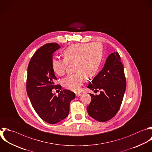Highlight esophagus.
<instances>
[{"instance_id":"esophagus-1","label":"esophagus","mask_w":152,"mask_h":152,"mask_svg":"<svg viewBox=\"0 0 152 152\" xmlns=\"http://www.w3.org/2000/svg\"><path fill=\"white\" fill-rule=\"evenodd\" d=\"M81 95V94L80 93H76V96H77V97H79V96H80Z\"/></svg>"}]
</instances>
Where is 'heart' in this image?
<instances>
[{"label": "heart", "instance_id": "heart-1", "mask_svg": "<svg viewBox=\"0 0 152 152\" xmlns=\"http://www.w3.org/2000/svg\"><path fill=\"white\" fill-rule=\"evenodd\" d=\"M63 59H53L52 69L58 76L65 74L68 65H72L74 73L62 80L66 89L78 91L85 81L93 78L98 72L103 61V47L99 43L72 44L62 52Z\"/></svg>", "mask_w": 152, "mask_h": 152}]
</instances>
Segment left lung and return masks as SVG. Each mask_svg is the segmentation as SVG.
Wrapping results in <instances>:
<instances>
[{"mask_svg": "<svg viewBox=\"0 0 152 152\" xmlns=\"http://www.w3.org/2000/svg\"><path fill=\"white\" fill-rule=\"evenodd\" d=\"M87 88L99 95L90 93L91 100L87 106L88 115L99 122H106L116 115L126 89L124 66L118 52L109 55L103 69L88 85Z\"/></svg>", "mask_w": 152, "mask_h": 152, "instance_id": "1", "label": "left lung"}]
</instances>
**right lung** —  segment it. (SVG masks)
Wrapping results in <instances>:
<instances>
[{"label": "right lung", "mask_w": 152, "mask_h": 152, "mask_svg": "<svg viewBox=\"0 0 152 152\" xmlns=\"http://www.w3.org/2000/svg\"><path fill=\"white\" fill-rule=\"evenodd\" d=\"M61 46L48 43L33 55L28 66L27 92L31 104L38 115L45 122L54 124L64 119L69 112V104L75 97L74 92L63 90L58 96L53 89L61 90L54 83L56 77L52 69L53 53Z\"/></svg>", "instance_id": "add662e5"}]
</instances>
